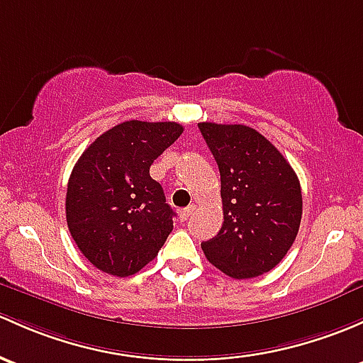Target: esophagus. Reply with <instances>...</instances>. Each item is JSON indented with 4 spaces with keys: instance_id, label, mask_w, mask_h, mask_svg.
Returning <instances> with one entry per match:
<instances>
[{
    "instance_id": "1",
    "label": "esophagus",
    "mask_w": 363,
    "mask_h": 363,
    "mask_svg": "<svg viewBox=\"0 0 363 363\" xmlns=\"http://www.w3.org/2000/svg\"><path fill=\"white\" fill-rule=\"evenodd\" d=\"M194 212V205H191V207L184 208V211H181V220H188L189 217H191V213Z\"/></svg>"
}]
</instances>
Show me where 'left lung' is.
<instances>
[{"label":"left lung","mask_w":363,"mask_h":363,"mask_svg":"<svg viewBox=\"0 0 363 363\" xmlns=\"http://www.w3.org/2000/svg\"><path fill=\"white\" fill-rule=\"evenodd\" d=\"M220 174L224 223L201 243L216 268L236 280L268 273L296 240L301 184L280 151L247 125L198 123Z\"/></svg>","instance_id":"left-lung-1"}]
</instances>
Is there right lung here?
Wrapping results in <instances>:
<instances>
[{
    "label": "right lung",
    "instance_id": "obj_1",
    "mask_svg": "<svg viewBox=\"0 0 363 363\" xmlns=\"http://www.w3.org/2000/svg\"><path fill=\"white\" fill-rule=\"evenodd\" d=\"M182 130L174 121H123L99 135L76 162L67 182V228L101 272L135 274L170 235L175 213L150 167Z\"/></svg>",
    "mask_w": 363,
    "mask_h": 363
}]
</instances>
